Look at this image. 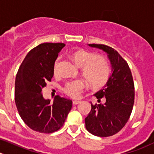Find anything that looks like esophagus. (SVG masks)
I'll use <instances>...</instances> for the list:
<instances>
[{
	"label": "esophagus",
	"instance_id": "obj_1",
	"mask_svg": "<svg viewBox=\"0 0 154 154\" xmlns=\"http://www.w3.org/2000/svg\"><path fill=\"white\" fill-rule=\"evenodd\" d=\"M80 103H81V101H80V100H74V101H73V104L74 105L80 104Z\"/></svg>",
	"mask_w": 154,
	"mask_h": 154
}]
</instances>
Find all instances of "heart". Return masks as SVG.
Segmentation results:
<instances>
[{
    "mask_svg": "<svg viewBox=\"0 0 154 154\" xmlns=\"http://www.w3.org/2000/svg\"><path fill=\"white\" fill-rule=\"evenodd\" d=\"M71 58L76 65L82 67L83 75L87 79L90 85L96 88L102 87L108 82L110 77L111 70L107 60L96 53L80 49L71 54ZM58 59L54 64V74L57 72ZM87 87V83L82 79L70 80L64 86V93L72 98H77Z\"/></svg>",
    "mask_w": 154,
    "mask_h": 154,
    "instance_id": "b5f03b06",
    "label": "heart"
}]
</instances>
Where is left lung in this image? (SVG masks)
<instances>
[{
    "mask_svg": "<svg viewBox=\"0 0 154 154\" xmlns=\"http://www.w3.org/2000/svg\"><path fill=\"white\" fill-rule=\"evenodd\" d=\"M89 46L107 53L112 74L102 90L95 94L100 103L93 105L85 119L86 128L98 137L116 134L125 125L130 118L134 102V85L127 61L114 48L102 44H89Z\"/></svg>",
    "mask_w": 154,
    "mask_h": 154,
    "instance_id": "1",
    "label": "left lung"
}]
</instances>
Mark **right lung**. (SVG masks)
<instances>
[{"instance_id": "obj_1", "label": "right lung", "mask_w": 154, "mask_h": 154, "mask_svg": "<svg viewBox=\"0 0 154 154\" xmlns=\"http://www.w3.org/2000/svg\"><path fill=\"white\" fill-rule=\"evenodd\" d=\"M64 43H42L26 54L17 74L15 103L28 127L40 133L59 130L72 107V101L56 96L53 103L43 98L42 90L54 75V64Z\"/></svg>"}]
</instances>
